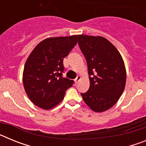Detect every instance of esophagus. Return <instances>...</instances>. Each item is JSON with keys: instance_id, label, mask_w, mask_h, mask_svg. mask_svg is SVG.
Listing matches in <instances>:
<instances>
[{"instance_id": "1", "label": "esophagus", "mask_w": 146, "mask_h": 146, "mask_svg": "<svg viewBox=\"0 0 146 146\" xmlns=\"http://www.w3.org/2000/svg\"><path fill=\"white\" fill-rule=\"evenodd\" d=\"M80 80H81V76H80V75L77 76V77H76V79L74 80V82H75L76 84H77V83H78V82H79Z\"/></svg>"}]
</instances>
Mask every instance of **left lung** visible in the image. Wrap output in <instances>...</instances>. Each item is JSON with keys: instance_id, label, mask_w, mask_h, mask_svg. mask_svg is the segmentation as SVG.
Masks as SVG:
<instances>
[{"instance_id": "1", "label": "left lung", "mask_w": 146, "mask_h": 146, "mask_svg": "<svg viewBox=\"0 0 146 146\" xmlns=\"http://www.w3.org/2000/svg\"><path fill=\"white\" fill-rule=\"evenodd\" d=\"M80 48L87 61L90 80L88 91L81 94L93 111L110 109L124 90L126 72L116 47L102 36L78 35Z\"/></svg>"}]
</instances>
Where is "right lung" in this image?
Instances as JSON below:
<instances>
[{
	"label": "right lung",
	"mask_w": 146,
	"mask_h": 146,
	"mask_svg": "<svg viewBox=\"0 0 146 146\" xmlns=\"http://www.w3.org/2000/svg\"><path fill=\"white\" fill-rule=\"evenodd\" d=\"M78 35L50 37L38 44L28 56L23 74L24 88L31 101L50 110L64 99L74 81L64 78L63 60L77 42Z\"/></svg>",
	"instance_id": "obj_1"
}]
</instances>
